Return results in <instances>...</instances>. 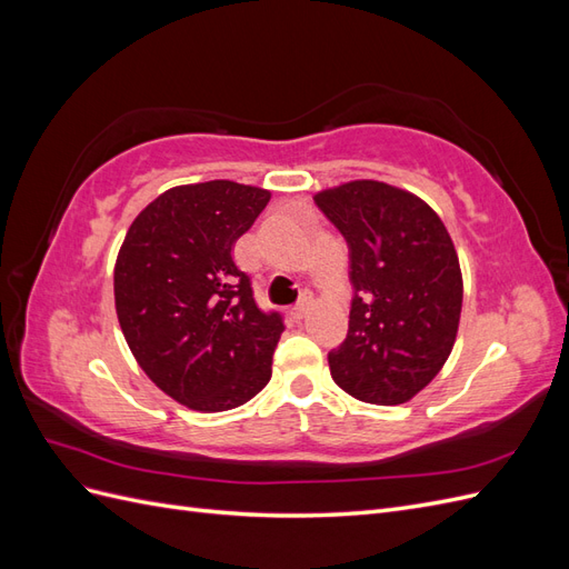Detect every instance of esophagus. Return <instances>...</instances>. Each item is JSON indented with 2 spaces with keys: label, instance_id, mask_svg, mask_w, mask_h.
Here are the masks:
<instances>
[{
  "label": "esophagus",
  "instance_id": "34e87169",
  "mask_svg": "<svg viewBox=\"0 0 569 569\" xmlns=\"http://www.w3.org/2000/svg\"><path fill=\"white\" fill-rule=\"evenodd\" d=\"M311 306H313V301H311V297H303L295 308H291V318L295 320H303L306 316H308V311H311Z\"/></svg>",
  "mask_w": 569,
  "mask_h": 569
}]
</instances>
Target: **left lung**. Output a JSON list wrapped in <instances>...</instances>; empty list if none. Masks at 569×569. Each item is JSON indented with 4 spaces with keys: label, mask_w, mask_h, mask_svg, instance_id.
<instances>
[{
    "label": "left lung",
    "mask_w": 569,
    "mask_h": 569,
    "mask_svg": "<svg viewBox=\"0 0 569 569\" xmlns=\"http://www.w3.org/2000/svg\"><path fill=\"white\" fill-rule=\"evenodd\" d=\"M349 242L356 297L349 335L330 351L332 380L366 403H406L449 360L462 308L453 239L401 187L351 180L316 197Z\"/></svg>",
    "instance_id": "8db88e82"
}]
</instances>
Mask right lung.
Masks as SVG:
<instances>
[{
  "mask_svg": "<svg viewBox=\"0 0 569 569\" xmlns=\"http://www.w3.org/2000/svg\"><path fill=\"white\" fill-rule=\"evenodd\" d=\"M268 201V189L232 180L180 184L153 199L120 244V330L149 380L192 410L237 408L270 382L284 325L258 308L232 258Z\"/></svg>",
  "mask_w": 569,
  "mask_h": 569,
  "instance_id": "1",
  "label": "right lung"
}]
</instances>
